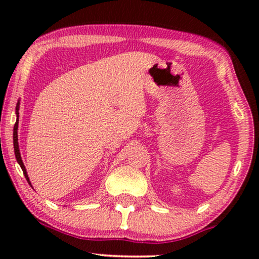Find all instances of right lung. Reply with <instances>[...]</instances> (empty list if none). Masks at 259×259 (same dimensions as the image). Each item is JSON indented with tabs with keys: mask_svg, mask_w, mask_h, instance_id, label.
<instances>
[{
	"mask_svg": "<svg viewBox=\"0 0 259 259\" xmlns=\"http://www.w3.org/2000/svg\"><path fill=\"white\" fill-rule=\"evenodd\" d=\"M17 119H19V118H17ZM17 127H19V120H16V122H15V126H14V133H13V140H14V151H15V157H16V160H17V162H19V164H20L21 168H22V171H23V175H24V177H26L27 182L30 184V182H29V178H28V175H27V169H26V167H24V165H23V161H22V159H21V154H20V148H19V141H17Z\"/></svg>",
	"mask_w": 259,
	"mask_h": 259,
	"instance_id": "right-lung-1",
	"label": "right lung"
}]
</instances>
